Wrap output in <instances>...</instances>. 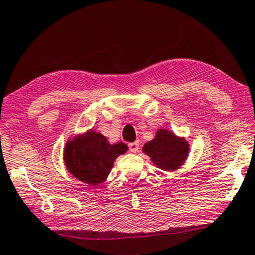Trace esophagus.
Masks as SVG:
<instances>
[{"label":"esophagus","instance_id":"obj_1","mask_svg":"<svg viewBox=\"0 0 255 255\" xmlns=\"http://www.w3.org/2000/svg\"><path fill=\"white\" fill-rule=\"evenodd\" d=\"M128 147H129L131 153H136V151L138 150V142L137 141H134V142H130L129 144H128Z\"/></svg>","mask_w":255,"mask_h":255}]
</instances>
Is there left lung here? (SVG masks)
Masks as SVG:
<instances>
[{
    "label": "left lung",
    "instance_id": "8db88e82",
    "mask_svg": "<svg viewBox=\"0 0 255 255\" xmlns=\"http://www.w3.org/2000/svg\"><path fill=\"white\" fill-rule=\"evenodd\" d=\"M142 151L157 168L169 172L179 169L185 163L189 155V143L174 131L160 128L153 140L144 143Z\"/></svg>",
    "mask_w": 255,
    "mask_h": 255
}]
</instances>
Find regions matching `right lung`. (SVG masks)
Returning <instances> with one entry per match:
<instances>
[{
  "label": "right lung",
  "instance_id": "right-lung-1",
  "mask_svg": "<svg viewBox=\"0 0 255 255\" xmlns=\"http://www.w3.org/2000/svg\"><path fill=\"white\" fill-rule=\"evenodd\" d=\"M127 150L126 143L112 144L100 131L88 129L69 136L63 149V162L79 181L98 186L107 180L117 157Z\"/></svg>",
  "mask_w": 255,
  "mask_h": 255
}]
</instances>
